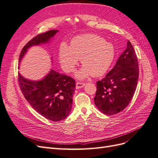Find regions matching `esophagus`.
<instances>
[{"instance_id":"1","label":"esophagus","mask_w":158,"mask_h":158,"mask_svg":"<svg viewBox=\"0 0 158 158\" xmlns=\"http://www.w3.org/2000/svg\"><path fill=\"white\" fill-rule=\"evenodd\" d=\"M84 85H85L84 83L78 82H76V88H77V89H79V88H81L84 87Z\"/></svg>"}]
</instances>
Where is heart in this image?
I'll use <instances>...</instances> for the list:
<instances>
[{
  "label": "heart",
  "instance_id": "heart-1",
  "mask_svg": "<svg viewBox=\"0 0 158 158\" xmlns=\"http://www.w3.org/2000/svg\"><path fill=\"white\" fill-rule=\"evenodd\" d=\"M113 45L102 37L86 33L74 37L70 46L62 43L59 49L60 63L66 73L75 70L80 59L82 68L76 74L78 78H84L92 74L94 77L106 73L114 59Z\"/></svg>",
  "mask_w": 158,
  "mask_h": 158
}]
</instances>
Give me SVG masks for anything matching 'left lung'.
<instances>
[{
  "mask_svg": "<svg viewBox=\"0 0 158 158\" xmlns=\"http://www.w3.org/2000/svg\"><path fill=\"white\" fill-rule=\"evenodd\" d=\"M138 76L137 56L131 43L128 41L126 49L113 69L96 83L94 103L99 111L107 115L123 111L135 94Z\"/></svg>",
  "mask_w": 158,
  "mask_h": 158,
  "instance_id": "left-lung-1",
  "label": "left lung"
}]
</instances>
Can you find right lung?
<instances>
[{"label": "right lung", "mask_w": 158, "mask_h": 158, "mask_svg": "<svg viewBox=\"0 0 158 158\" xmlns=\"http://www.w3.org/2000/svg\"><path fill=\"white\" fill-rule=\"evenodd\" d=\"M57 31L52 30L33 37L23 47L19 62L30 47L48 43ZM18 82L23 96L41 115L52 121H60L69 116L76 87L75 80L70 76L51 70L41 80L32 81L18 73Z\"/></svg>", "instance_id": "add662e5"}]
</instances>
